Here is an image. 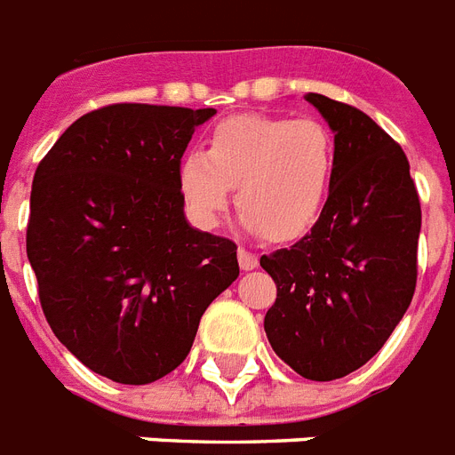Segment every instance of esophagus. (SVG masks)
<instances>
[{"mask_svg":"<svg viewBox=\"0 0 455 455\" xmlns=\"http://www.w3.org/2000/svg\"><path fill=\"white\" fill-rule=\"evenodd\" d=\"M238 264L243 271H254L257 264H259V259H257V254H252L250 250H245V247H238Z\"/></svg>","mask_w":455,"mask_h":455,"instance_id":"34e87169","label":"esophagus"}]
</instances>
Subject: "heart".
<instances>
[{"mask_svg":"<svg viewBox=\"0 0 455 455\" xmlns=\"http://www.w3.org/2000/svg\"><path fill=\"white\" fill-rule=\"evenodd\" d=\"M334 168L336 140L323 121L234 114L210 131L203 154L180 161L177 184L201 228L217 227L235 189L247 231L290 243L323 215Z\"/></svg>","mask_w":455,"mask_h":455,"instance_id":"1","label":"heart"}]
</instances>
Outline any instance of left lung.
Here are the masks:
<instances>
[{"mask_svg": "<svg viewBox=\"0 0 455 455\" xmlns=\"http://www.w3.org/2000/svg\"><path fill=\"white\" fill-rule=\"evenodd\" d=\"M306 100L334 132V180L311 234L259 259L278 285L264 330L299 376L334 381L367 364L411 304L420 201L381 125L324 95Z\"/></svg>", "mask_w": 455, "mask_h": 455, "instance_id": "1", "label": "left lung"}]
</instances>
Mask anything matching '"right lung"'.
Here are the masks:
<instances>
[{
    "mask_svg": "<svg viewBox=\"0 0 455 455\" xmlns=\"http://www.w3.org/2000/svg\"><path fill=\"white\" fill-rule=\"evenodd\" d=\"M215 109L109 105L62 132L35 172L28 259L58 341L125 386L189 355L203 313L238 278L235 243L184 217L177 168Z\"/></svg>",
    "mask_w": 455,
    "mask_h": 455,
    "instance_id": "1",
    "label": "right lung"
}]
</instances>
